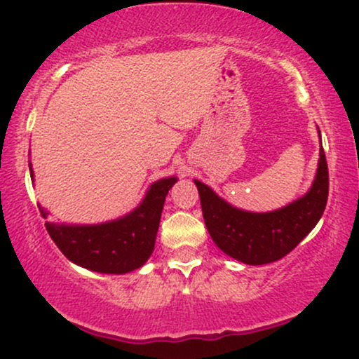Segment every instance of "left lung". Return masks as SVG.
I'll return each mask as SVG.
<instances>
[{
    "label": "left lung",
    "instance_id": "1",
    "mask_svg": "<svg viewBox=\"0 0 359 359\" xmlns=\"http://www.w3.org/2000/svg\"><path fill=\"white\" fill-rule=\"evenodd\" d=\"M194 183L205 227L215 245L242 263L266 264L292 252L320 220L328 199V166L320 147L317 175L309 193L281 209L262 214L233 208L209 186L198 180Z\"/></svg>",
    "mask_w": 359,
    "mask_h": 359
}]
</instances>
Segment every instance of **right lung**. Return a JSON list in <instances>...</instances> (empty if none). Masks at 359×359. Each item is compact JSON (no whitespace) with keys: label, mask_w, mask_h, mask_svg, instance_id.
<instances>
[{"label":"right lung","mask_w":359,"mask_h":359,"mask_svg":"<svg viewBox=\"0 0 359 359\" xmlns=\"http://www.w3.org/2000/svg\"><path fill=\"white\" fill-rule=\"evenodd\" d=\"M34 180L32 165L29 163ZM176 183L175 176L155 181L144 201L124 217L96 225H65L46 222L58 250L80 266L106 274H124L144 266L155 247L165 198ZM47 219L48 210L39 205Z\"/></svg>","instance_id":"1"}]
</instances>
